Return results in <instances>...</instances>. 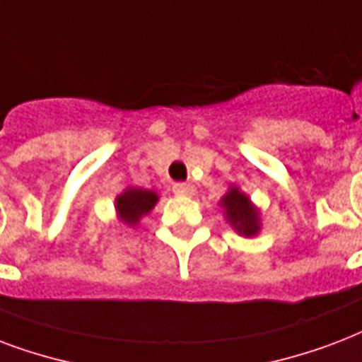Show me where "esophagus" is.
Segmentation results:
<instances>
[{
  "mask_svg": "<svg viewBox=\"0 0 362 362\" xmlns=\"http://www.w3.org/2000/svg\"><path fill=\"white\" fill-rule=\"evenodd\" d=\"M173 192H175V195H180V197H192V195H195V186L193 184L178 182V184L173 186Z\"/></svg>",
  "mask_w": 362,
  "mask_h": 362,
  "instance_id": "esophagus-1",
  "label": "esophagus"
}]
</instances>
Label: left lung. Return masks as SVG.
Segmentation results:
<instances>
[{
    "instance_id": "1",
    "label": "left lung",
    "mask_w": 362,
    "mask_h": 362,
    "mask_svg": "<svg viewBox=\"0 0 362 362\" xmlns=\"http://www.w3.org/2000/svg\"><path fill=\"white\" fill-rule=\"evenodd\" d=\"M220 209L224 211L226 222L243 237H256L262 230L260 209L250 201L241 187L231 184L230 189L220 199Z\"/></svg>"
}]
</instances>
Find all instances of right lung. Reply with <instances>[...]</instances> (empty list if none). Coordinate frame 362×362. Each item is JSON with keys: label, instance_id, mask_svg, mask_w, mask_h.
<instances>
[{"label": "right lung", "instance_id": "1", "mask_svg": "<svg viewBox=\"0 0 362 362\" xmlns=\"http://www.w3.org/2000/svg\"><path fill=\"white\" fill-rule=\"evenodd\" d=\"M159 195L153 189H144V187L127 186L123 192L115 197V214L117 220L123 222L129 228H136L138 222L153 211L157 205Z\"/></svg>", "mask_w": 362, "mask_h": 362}]
</instances>
